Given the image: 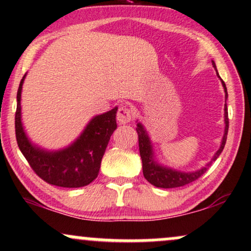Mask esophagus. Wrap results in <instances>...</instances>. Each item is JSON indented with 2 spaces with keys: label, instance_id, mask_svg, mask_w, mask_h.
I'll use <instances>...</instances> for the list:
<instances>
[{
  "label": "esophagus",
  "instance_id": "esophagus-1",
  "mask_svg": "<svg viewBox=\"0 0 251 251\" xmlns=\"http://www.w3.org/2000/svg\"><path fill=\"white\" fill-rule=\"evenodd\" d=\"M132 119H134V111H132V109L126 106L120 107L119 111H117V121L120 122V125L129 123Z\"/></svg>",
  "mask_w": 251,
  "mask_h": 251
}]
</instances>
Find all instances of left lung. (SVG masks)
Instances as JSON below:
<instances>
[{"instance_id": "8db88e82", "label": "left lung", "mask_w": 251, "mask_h": 251, "mask_svg": "<svg viewBox=\"0 0 251 251\" xmlns=\"http://www.w3.org/2000/svg\"><path fill=\"white\" fill-rule=\"evenodd\" d=\"M213 67L216 70L215 63L212 61ZM218 72V70H216ZM218 76L220 78V75ZM221 80L222 86H224L225 89V98L227 100L228 93H227V87H226V83L224 80ZM228 126H229V120H228V110H227V104H225V134L224 137H222L221 145L219 148V150L216 151L214 156H213L212 160L209 163H207L205 166L197 170V171L192 172H184L179 171V170L171 169L169 166H164L162 164H159L156 160V157H154V151H153V145L151 143V140L148 135V131L145 130L144 126L142 125L141 122H137V130L138 134V147H140V153L142 158V166H143V175L144 178L147 179L150 184H152L153 186L160 187V188H175V187H180L185 186V185L191 184L192 181L197 180L198 178H200L201 176L205 173L207 170H208L211 164L216 160L219 156H220L222 150H224L226 141H227V134H228Z\"/></svg>"}]
</instances>
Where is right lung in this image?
Wrapping results in <instances>:
<instances>
[{
	"label": "right lung",
	"instance_id": "right-lung-1",
	"mask_svg": "<svg viewBox=\"0 0 251 251\" xmlns=\"http://www.w3.org/2000/svg\"><path fill=\"white\" fill-rule=\"evenodd\" d=\"M25 76L26 74H24L17 91L15 115V131L21 152L36 175L49 184L70 188L91 184L98 177L108 142L117 128V107L93 117L69 147L60 150L43 149L30 141L22 123L21 94Z\"/></svg>",
	"mask_w": 251,
	"mask_h": 251
}]
</instances>
